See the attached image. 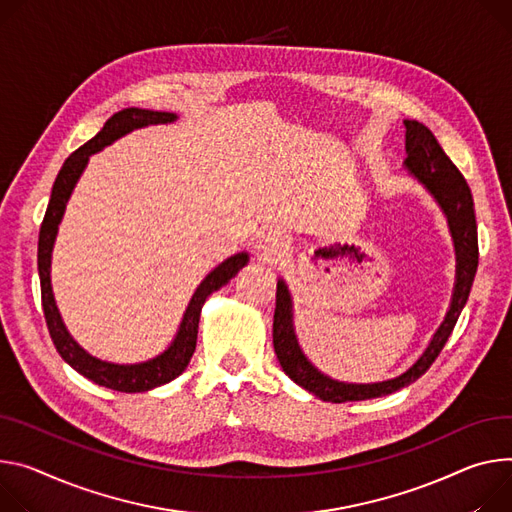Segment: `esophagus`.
I'll use <instances>...</instances> for the list:
<instances>
[{"instance_id":"esophagus-1","label":"esophagus","mask_w":512,"mask_h":512,"mask_svg":"<svg viewBox=\"0 0 512 512\" xmlns=\"http://www.w3.org/2000/svg\"><path fill=\"white\" fill-rule=\"evenodd\" d=\"M259 247L263 253L267 255H280L284 251H288L290 247V239L284 230H277V228H267L261 232V239H259Z\"/></svg>"}]
</instances>
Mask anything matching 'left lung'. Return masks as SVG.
Returning <instances> with one entry per match:
<instances>
[{
    "instance_id": "8db88e82",
    "label": "left lung",
    "mask_w": 512,
    "mask_h": 512,
    "mask_svg": "<svg viewBox=\"0 0 512 512\" xmlns=\"http://www.w3.org/2000/svg\"><path fill=\"white\" fill-rule=\"evenodd\" d=\"M404 128L406 159L402 163V169L418 185H423L427 194L437 202V206L447 218L449 235L453 239L455 284L451 302L427 349L418 355V359L406 371H402L400 376L371 384L339 382L327 374H322V371L316 365H312V361L304 355L294 329V300L288 284L280 277V280H277L273 314V349L277 361H280L282 369L292 382H296L300 388L308 390L312 396L324 402L341 404L380 398L394 394L400 388H406L412 382H416L433 365V361L445 347L463 306L468 302L474 284L478 269V226L468 183L457 171V167L449 161V157L443 153L437 138L425 124L416 120H404Z\"/></svg>"
}]
</instances>
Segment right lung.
I'll return each mask as SVG.
<instances>
[{
	"label": "right lung",
	"instance_id": "obj_1",
	"mask_svg": "<svg viewBox=\"0 0 512 512\" xmlns=\"http://www.w3.org/2000/svg\"><path fill=\"white\" fill-rule=\"evenodd\" d=\"M177 120V114L173 112H157V110H143V108H124L116 112L104 128L87 141L83 147H79L61 167L49 208H46L40 235H38V275H40V294H42V310L46 318V327H49L51 339L59 351V355L75 369L79 374L98 386L116 390V392H149L153 388H159L163 384H169L177 376H181L185 367H188L198 341V324L202 306L208 300V296L216 290H220L224 284H228L249 261V253L241 251L224 259L220 265H216L200 286L196 288L188 308H185L181 322L177 327V333L173 341L167 345L165 351L159 355L138 361V363H114L100 357L89 355L67 331L63 316L59 312L53 284H51V261H53V249L59 235V224L65 216L67 202L75 190V185L85 171L89 157L100 153L104 147L112 145L118 138L126 136L132 130L155 126V124H171Z\"/></svg>",
	"mask_w": 512,
	"mask_h": 512
}]
</instances>
